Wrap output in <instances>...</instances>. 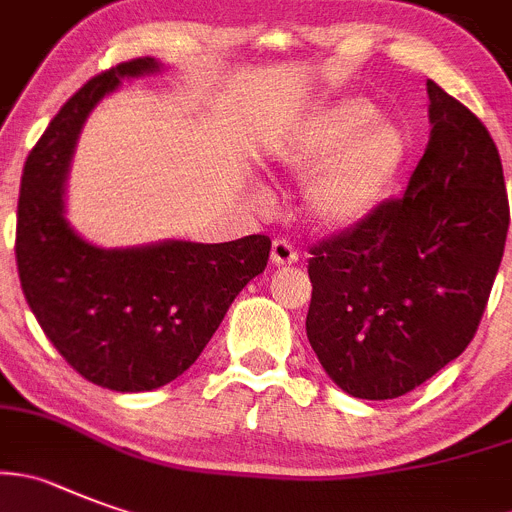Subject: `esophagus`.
Segmentation results:
<instances>
[{
    "label": "esophagus",
    "mask_w": 512,
    "mask_h": 512,
    "mask_svg": "<svg viewBox=\"0 0 512 512\" xmlns=\"http://www.w3.org/2000/svg\"><path fill=\"white\" fill-rule=\"evenodd\" d=\"M297 259H299L297 248H294L289 241H284V238H276V241L271 243V264L274 266L297 264Z\"/></svg>",
    "instance_id": "1"
}]
</instances>
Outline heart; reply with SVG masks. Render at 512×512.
<instances>
[{
    "label": "heart",
    "instance_id": "1",
    "mask_svg": "<svg viewBox=\"0 0 512 512\" xmlns=\"http://www.w3.org/2000/svg\"><path fill=\"white\" fill-rule=\"evenodd\" d=\"M409 154V131L378 116L363 96L330 103L271 149L289 175L312 172L304 213L322 231H345L368 220L396 187Z\"/></svg>",
    "mask_w": 512,
    "mask_h": 512
}]
</instances>
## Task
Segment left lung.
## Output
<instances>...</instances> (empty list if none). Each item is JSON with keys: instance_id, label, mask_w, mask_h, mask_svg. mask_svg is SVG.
Returning a JSON list of instances; mask_svg holds the SVG:
<instances>
[{"instance_id": "obj_1", "label": "left lung", "mask_w": 512, "mask_h": 512, "mask_svg": "<svg viewBox=\"0 0 512 512\" xmlns=\"http://www.w3.org/2000/svg\"><path fill=\"white\" fill-rule=\"evenodd\" d=\"M431 137L401 200L312 248L307 337L345 393L386 401L464 353L510 225L500 154L434 81Z\"/></svg>"}]
</instances>
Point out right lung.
Masks as SVG:
<instances>
[{
	"label": "right lung",
	"instance_id": "add662e5",
	"mask_svg": "<svg viewBox=\"0 0 512 512\" xmlns=\"http://www.w3.org/2000/svg\"><path fill=\"white\" fill-rule=\"evenodd\" d=\"M137 58L96 75L30 152L17 203V271L35 320L73 370L101 388L142 393L185 373L253 276L271 241H159L98 248L65 220V177L88 114L124 78L157 73Z\"/></svg>",
	"mask_w": 512,
	"mask_h": 512
}]
</instances>
